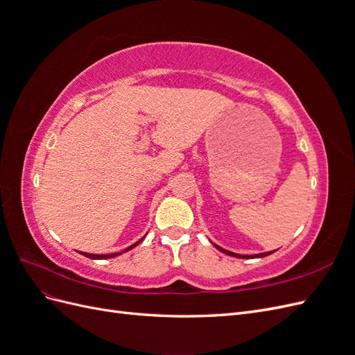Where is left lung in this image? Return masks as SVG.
<instances>
[{"instance_id": "8db88e82", "label": "left lung", "mask_w": 355, "mask_h": 355, "mask_svg": "<svg viewBox=\"0 0 355 355\" xmlns=\"http://www.w3.org/2000/svg\"><path fill=\"white\" fill-rule=\"evenodd\" d=\"M216 245V244H214ZM216 249H219L220 252H223L225 254H228V256H234V257H240V259H250V257H265V256H268V254H271V253H274V252H266V253H259V254H253V256H244V254H239V253H232V252H228V250H225V249H222V247H219V245H216Z\"/></svg>"}]
</instances>
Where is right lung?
<instances>
[{
  "label": "right lung",
  "instance_id": "1",
  "mask_svg": "<svg viewBox=\"0 0 355 355\" xmlns=\"http://www.w3.org/2000/svg\"><path fill=\"white\" fill-rule=\"evenodd\" d=\"M145 239V237H144ZM144 239H141L139 241H136L135 244H132L130 247H127V249L124 250V252H127V250H130V249H133V247H136L139 243H141ZM123 253V252H121ZM121 253H111V254H92V253H84V252H81V254L83 256H87V257H90V259H108V257H115V256H118V254H121Z\"/></svg>",
  "mask_w": 355,
  "mask_h": 355
}]
</instances>
